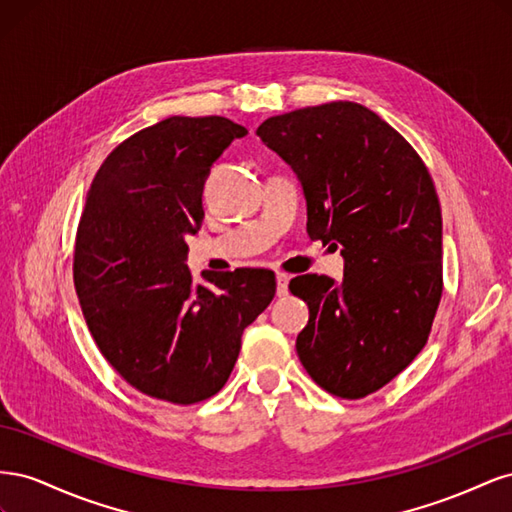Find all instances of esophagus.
<instances>
[{
  "label": "esophagus",
  "instance_id": "obj_1",
  "mask_svg": "<svg viewBox=\"0 0 512 512\" xmlns=\"http://www.w3.org/2000/svg\"><path fill=\"white\" fill-rule=\"evenodd\" d=\"M275 282H277V297H286L290 277H288L286 273H277V275H275Z\"/></svg>",
  "mask_w": 512,
  "mask_h": 512
}]
</instances>
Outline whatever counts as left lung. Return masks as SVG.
Here are the masks:
<instances>
[{
  "mask_svg": "<svg viewBox=\"0 0 512 512\" xmlns=\"http://www.w3.org/2000/svg\"><path fill=\"white\" fill-rule=\"evenodd\" d=\"M297 173L307 235L344 256V280L307 273L290 292L309 307L297 354L342 399L376 393L423 350L442 297V211L412 145L374 111L329 102L256 130Z\"/></svg>",
  "mask_w": 512,
  "mask_h": 512,
  "instance_id": "obj_1",
  "label": "left lung"
}]
</instances>
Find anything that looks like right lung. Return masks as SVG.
I'll return each instance as SVG.
<instances>
[{
    "mask_svg": "<svg viewBox=\"0 0 512 512\" xmlns=\"http://www.w3.org/2000/svg\"><path fill=\"white\" fill-rule=\"evenodd\" d=\"M247 130L226 117H168L102 162L74 243V288L104 359L136 391L190 406L226 384L247 324L275 297L267 269L185 265L213 162Z\"/></svg>",
    "mask_w": 512,
    "mask_h": 512,
    "instance_id": "right-lung-1",
    "label": "right lung"
}]
</instances>
